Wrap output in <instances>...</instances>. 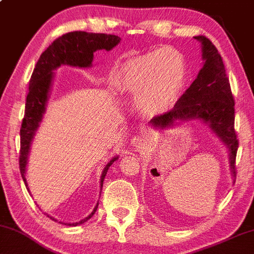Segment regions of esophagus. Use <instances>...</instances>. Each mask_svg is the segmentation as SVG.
Instances as JSON below:
<instances>
[{"mask_svg":"<svg viewBox=\"0 0 254 254\" xmlns=\"http://www.w3.org/2000/svg\"><path fill=\"white\" fill-rule=\"evenodd\" d=\"M132 145L134 147H136V148H142V147L146 145L145 136L141 135V134H140V135L134 136L133 139H132Z\"/></svg>","mask_w":254,"mask_h":254,"instance_id":"34e87169","label":"esophagus"}]
</instances>
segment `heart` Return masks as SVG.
I'll return each instance as SVG.
<instances>
[{
    "mask_svg": "<svg viewBox=\"0 0 254 254\" xmlns=\"http://www.w3.org/2000/svg\"><path fill=\"white\" fill-rule=\"evenodd\" d=\"M187 77L184 55L165 47L130 59L114 75V84L136 98L146 114H158L173 107Z\"/></svg>",
    "mask_w": 254,
    "mask_h": 254,
    "instance_id": "b5f03b06",
    "label": "heart"
}]
</instances>
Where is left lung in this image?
<instances>
[{
    "mask_svg": "<svg viewBox=\"0 0 254 254\" xmlns=\"http://www.w3.org/2000/svg\"><path fill=\"white\" fill-rule=\"evenodd\" d=\"M194 39L202 45L203 67L174 107L164 114L156 115L149 124L165 128L173 125L175 120L201 119L226 143L230 151L231 170L236 177L239 141L234 129V98L230 81L221 55L213 43L203 35L194 36Z\"/></svg>",
    "mask_w": 254,
    "mask_h": 254,
    "instance_id": "8db88e82",
    "label": "left lung"
}]
</instances>
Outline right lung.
Returning a JSON list of instances; mask_svg holds the SVG:
<instances>
[{"mask_svg": "<svg viewBox=\"0 0 254 254\" xmlns=\"http://www.w3.org/2000/svg\"><path fill=\"white\" fill-rule=\"evenodd\" d=\"M120 37L117 35H107V34L86 33V31H71L58 37L40 56L39 61L34 68L29 81V93L26 100V111L22 120L20 129L21 149H20V172L27 187L26 181V166L29 154L30 143L39 127L41 119L46 109V103L48 100V94L51 90L53 79V70L60 67L61 64H69L73 67H90L92 64L94 52L100 49L111 51L120 42ZM118 158H114L103 170L101 175V189L103 179L113 162ZM99 205V203H98ZM98 205L88 217L84 218L79 223L69 224V226L86 223L93 217L98 209ZM49 217V215H48ZM55 220L54 218H52Z\"/></svg>", "mask_w": 254, "mask_h": 254, "instance_id": "right-lung-1", "label": "right lung"}]
</instances>
